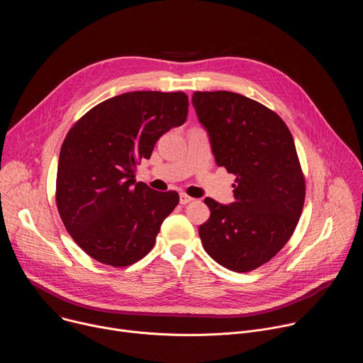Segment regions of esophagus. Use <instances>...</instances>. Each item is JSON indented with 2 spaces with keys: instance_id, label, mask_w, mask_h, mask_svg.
I'll return each instance as SVG.
<instances>
[{
  "instance_id": "obj_1",
  "label": "esophagus",
  "mask_w": 363,
  "mask_h": 363,
  "mask_svg": "<svg viewBox=\"0 0 363 363\" xmlns=\"http://www.w3.org/2000/svg\"><path fill=\"white\" fill-rule=\"evenodd\" d=\"M191 201H194V198H191L189 195H186V194H181V195H179V202H181L182 205L189 203Z\"/></svg>"
}]
</instances>
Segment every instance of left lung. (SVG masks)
<instances>
[{
  "label": "left lung",
  "mask_w": 363,
  "mask_h": 363,
  "mask_svg": "<svg viewBox=\"0 0 363 363\" xmlns=\"http://www.w3.org/2000/svg\"><path fill=\"white\" fill-rule=\"evenodd\" d=\"M192 105L210 136L217 165L234 174V198H205L203 250L223 267L247 273L270 262L298 223L306 182L293 136L262 103L233 91H195Z\"/></svg>",
  "instance_id": "1"
}]
</instances>
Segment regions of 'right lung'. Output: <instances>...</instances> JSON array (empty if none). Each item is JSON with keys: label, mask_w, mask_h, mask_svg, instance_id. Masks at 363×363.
<instances>
[{"label": "right lung", "mask_w": 363, "mask_h": 363, "mask_svg": "<svg viewBox=\"0 0 363 363\" xmlns=\"http://www.w3.org/2000/svg\"><path fill=\"white\" fill-rule=\"evenodd\" d=\"M186 115L184 91H129L99 103L69 130L57 167V210L76 244L99 263L126 267L153 248L179 195L136 182V165Z\"/></svg>", "instance_id": "add662e5"}]
</instances>
